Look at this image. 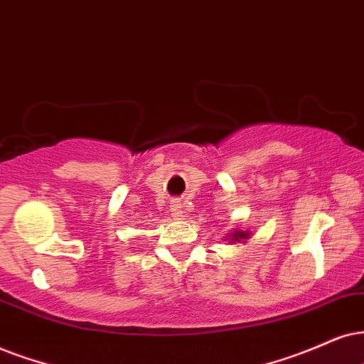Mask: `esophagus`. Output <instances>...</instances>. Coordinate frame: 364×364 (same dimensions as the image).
<instances>
[{
    "mask_svg": "<svg viewBox=\"0 0 364 364\" xmlns=\"http://www.w3.org/2000/svg\"><path fill=\"white\" fill-rule=\"evenodd\" d=\"M169 210H171V216L174 220H183V216H185L183 205L179 203V201H173V203L169 205Z\"/></svg>",
    "mask_w": 364,
    "mask_h": 364,
    "instance_id": "obj_1",
    "label": "esophagus"
}]
</instances>
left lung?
<instances>
[{
	"mask_svg": "<svg viewBox=\"0 0 364 364\" xmlns=\"http://www.w3.org/2000/svg\"><path fill=\"white\" fill-rule=\"evenodd\" d=\"M248 237H250V232H242L240 228H235V232H232V237H230V240H232V243L233 242H245Z\"/></svg>",
	"mask_w": 364,
	"mask_h": 364,
	"instance_id": "8db88e82",
	"label": "left lung"
}]
</instances>
